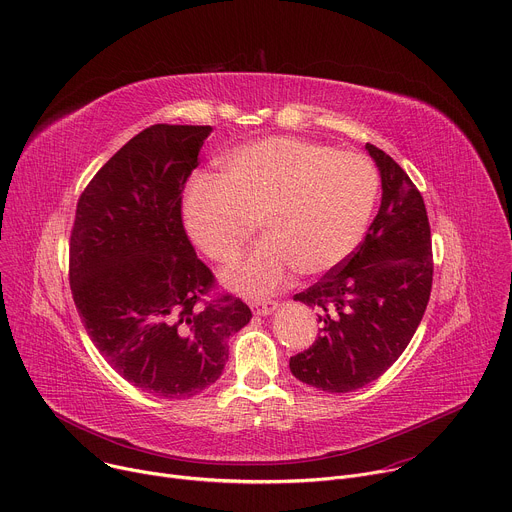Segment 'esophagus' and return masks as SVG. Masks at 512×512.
<instances>
[{
  "instance_id": "1",
  "label": "esophagus",
  "mask_w": 512,
  "mask_h": 512,
  "mask_svg": "<svg viewBox=\"0 0 512 512\" xmlns=\"http://www.w3.org/2000/svg\"><path fill=\"white\" fill-rule=\"evenodd\" d=\"M250 307L256 315H270L278 309V303L276 301H252Z\"/></svg>"
}]
</instances>
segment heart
<instances>
[{
  "label": "heart",
  "mask_w": 512,
  "mask_h": 512,
  "mask_svg": "<svg viewBox=\"0 0 512 512\" xmlns=\"http://www.w3.org/2000/svg\"><path fill=\"white\" fill-rule=\"evenodd\" d=\"M376 191L366 156L272 136L230 152L219 177L197 179L183 217L191 240L219 264L236 262L260 223L266 238L225 282L266 295L295 270L315 276L342 264L366 232Z\"/></svg>",
  "instance_id": "obj_1"
}]
</instances>
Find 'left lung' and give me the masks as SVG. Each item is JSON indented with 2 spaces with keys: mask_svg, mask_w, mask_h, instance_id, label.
I'll use <instances>...</instances> for the list:
<instances>
[{
  "mask_svg": "<svg viewBox=\"0 0 512 512\" xmlns=\"http://www.w3.org/2000/svg\"><path fill=\"white\" fill-rule=\"evenodd\" d=\"M382 201L366 238L307 291L319 311L313 346L291 358L295 378L325 392H352L382 376L409 346L433 282L431 227L423 197L405 170L374 144Z\"/></svg>",
  "mask_w": 512,
  "mask_h": 512,
  "instance_id": "8db88e82",
  "label": "left lung"
}]
</instances>
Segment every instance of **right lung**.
Segmentation results:
<instances>
[{
    "mask_svg": "<svg viewBox=\"0 0 512 512\" xmlns=\"http://www.w3.org/2000/svg\"><path fill=\"white\" fill-rule=\"evenodd\" d=\"M209 134L156 124L134 136L89 181L71 230L69 282L91 342L122 378L162 399L213 384L227 339L252 319L242 299L215 293L183 225V189Z\"/></svg>",
    "mask_w": 512,
    "mask_h": 512,
    "instance_id": "obj_1",
    "label": "right lung"
}]
</instances>
